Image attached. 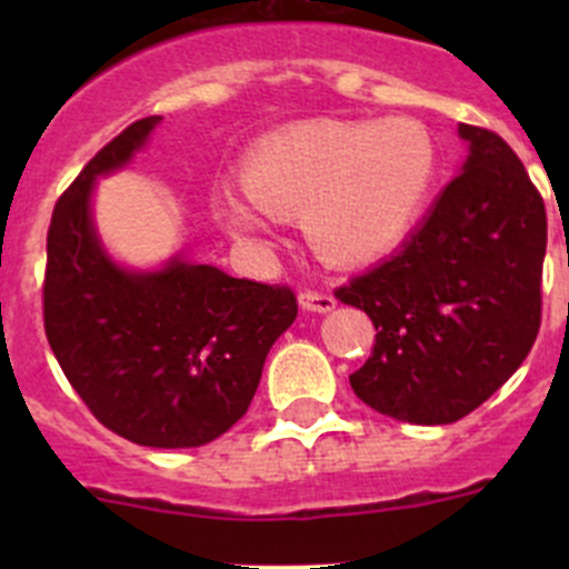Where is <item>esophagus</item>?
I'll list each match as a JSON object with an SVG mask.
<instances>
[{"label":"esophagus","instance_id":"obj_1","mask_svg":"<svg viewBox=\"0 0 569 569\" xmlns=\"http://www.w3.org/2000/svg\"><path fill=\"white\" fill-rule=\"evenodd\" d=\"M300 306L306 308V311L327 313V311H332V308H336V297L327 295V291H302Z\"/></svg>","mask_w":569,"mask_h":569}]
</instances>
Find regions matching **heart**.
Here are the masks:
<instances>
[{
  "label": "heart",
  "mask_w": 569,
  "mask_h": 569,
  "mask_svg": "<svg viewBox=\"0 0 569 569\" xmlns=\"http://www.w3.org/2000/svg\"><path fill=\"white\" fill-rule=\"evenodd\" d=\"M438 178V146L412 118L325 120L267 137L244 157L248 198L217 209L242 242H267L269 214H300L321 256L347 267L386 258L410 237Z\"/></svg>",
  "instance_id": "heart-1"
}]
</instances>
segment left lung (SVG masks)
Listing matches in <instances>:
<instances>
[{
	"label": "left lung",
	"mask_w": 569,
	"mask_h": 569,
	"mask_svg": "<svg viewBox=\"0 0 569 569\" xmlns=\"http://www.w3.org/2000/svg\"><path fill=\"white\" fill-rule=\"evenodd\" d=\"M460 137L462 173L416 233L336 289L377 330L352 391L423 427L460 421L490 399L531 352L542 319V194L496 131L460 123Z\"/></svg>",
	"instance_id": "1"
}]
</instances>
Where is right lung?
<instances>
[{"label": "right lung", "mask_w": 569, "mask_h": 569, "mask_svg": "<svg viewBox=\"0 0 569 569\" xmlns=\"http://www.w3.org/2000/svg\"><path fill=\"white\" fill-rule=\"evenodd\" d=\"M159 120L120 131L57 200L43 327L62 375L107 429L151 449H194L248 412L269 349L297 319V297L183 252L148 272L109 258L90 211L96 178L126 168Z\"/></svg>", "instance_id": "add662e5"}]
</instances>
